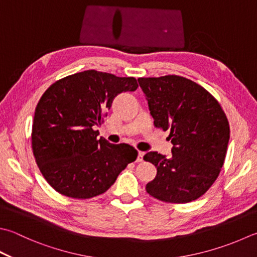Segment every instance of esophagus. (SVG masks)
<instances>
[{
	"instance_id": "esophagus-1",
	"label": "esophagus",
	"mask_w": 257,
	"mask_h": 257,
	"mask_svg": "<svg viewBox=\"0 0 257 257\" xmlns=\"http://www.w3.org/2000/svg\"><path fill=\"white\" fill-rule=\"evenodd\" d=\"M144 155H145V153L144 152H138V156H137V159H136V162L137 163H142L143 162V157H144Z\"/></svg>"
}]
</instances>
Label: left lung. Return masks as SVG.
<instances>
[{
  "label": "left lung",
  "mask_w": 257,
  "mask_h": 257,
  "mask_svg": "<svg viewBox=\"0 0 257 257\" xmlns=\"http://www.w3.org/2000/svg\"><path fill=\"white\" fill-rule=\"evenodd\" d=\"M154 125L174 147L172 157L157 152L144 160L157 168L147 193L165 203L185 204L203 196L217 179L229 140V123L219 102L202 85L180 75L139 78Z\"/></svg>",
  "instance_id": "left-lung-1"
}]
</instances>
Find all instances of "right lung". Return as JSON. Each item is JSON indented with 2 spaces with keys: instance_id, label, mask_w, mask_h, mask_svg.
I'll return each mask as SVG.
<instances>
[{
  "instance_id": "1",
  "label": "right lung",
  "mask_w": 257,
  "mask_h": 257,
  "mask_svg": "<svg viewBox=\"0 0 257 257\" xmlns=\"http://www.w3.org/2000/svg\"><path fill=\"white\" fill-rule=\"evenodd\" d=\"M137 88L134 77L87 70L45 90L35 108L31 143L40 172L59 194L75 199L101 195L135 162L134 147L98 139L93 127L103 122L119 93Z\"/></svg>"
}]
</instances>
